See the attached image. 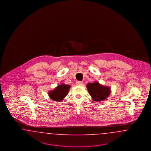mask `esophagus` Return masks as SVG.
Masks as SVG:
<instances>
[{"label": "esophagus", "instance_id": "esophagus-1", "mask_svg": "<svg viewBox=\"0 0 151 151\" xmlns=\"http://www.w3.org/2000/svg\"><path fill=\"white\" fill-rule=\"evenodd\" d=\"M76 84L77 85L81 86V85H83V82H82V81H77V82H76Z\"/></svg>", "mask_w": 151, "mask_h": 151}]
</instances>
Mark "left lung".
Listing matches in <instances>:
<instances>
[{"mask_svg":"<svg viewBox=\"0 0 151 151\" xmlns=\"http://www.w3.org/2000/svg\"><path fill=\"white\" fill-rule=\"evenodd\" d=\"M86 86L92 100L95 101L105 100L111 93L110 87L104 86L97 81L88 83Z\"/></svg>","mask_w":151,"mask_h":151,"instance_id":"obj_1","label":"left lung"}]
</instances>
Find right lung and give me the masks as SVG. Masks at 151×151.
Segmentation results:
<instances>
[{
    "label": "right lung",
    "mask_w": 151,
    "mask_h": 151,
    "mask_svg": "<svg viewBox=\"0 0 151 151\" xmlns=\"http://www.w3.org/2000/svg\"><path fill=\"white\" fill-rule=\"evenodd\" d=\"M70 86L61 83L58 85L54 90L49 92V96L52 100L61 102L68 94Z\"/></svg>",
    "instance_id": "right-lung-1"
}]
</instances>
